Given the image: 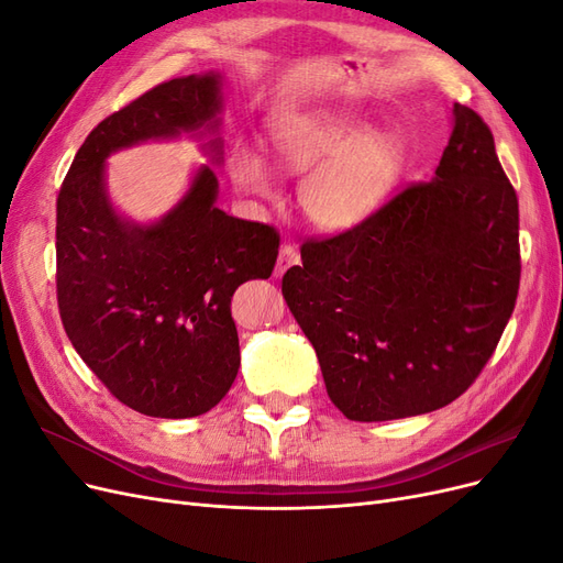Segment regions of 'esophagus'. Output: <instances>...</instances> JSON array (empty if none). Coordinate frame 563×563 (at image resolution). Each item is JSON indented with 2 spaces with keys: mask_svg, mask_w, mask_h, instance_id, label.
<instances>
[{
  "mask_svg": "<svg viewBox=\"0 0 563 563\" xmlns=\"http://www.w3.org/2000/svg\"><path fill=\"white\" fill-rule=\"evenodd\" d=\"M298 258H300V255H298L296 246H291V244H282L279 255H277V265H275V277H282L288 267L298 263Z\"/></svg>",
  "mask_w": 563,
  "mask_h": 563,
  "instance_id": "34e87169",
  "label": "esophagus"
}]
</instances>
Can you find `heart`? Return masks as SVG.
<instances>
[{"instance_id":"b5f03b06","label":"heart","mask_w":563,"mask_h":563,"mask_svg":"<svg viewBox=\"0 0 563 563\" xmlns=\"http://www.w3.org/2000/svg\"><path fill=\"white\" fill-rule=\"evenodd\" d=\"M275 162L305 174L298 199L310 223L323 232H350L368 223L406 174V145L391 133H373L347 110L286 114L269 131ZM230 176L240 190L272 199L277 178L269 164L244 147L232 150Z\"/></svg>"}]
</instances>
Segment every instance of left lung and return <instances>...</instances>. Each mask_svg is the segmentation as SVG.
I'll list each match as a JSON object with an SVG mask.
<instances>
[{
    "mask_svg": "<svg viewBox=\"0 0 563 563\" xmlns=\"http://www.w3.org/2000/svg\"><path fill=\"white\" fill-rule=\"evenodd\" d=\"M430 183L368 223L305 242L282 294L345 418L437 411L479 376L519 291V201L484 119L451 108Z\"/></svg>",
    "mask_w": 563,
    "mask_h": 563,
    "instance_id": "left-lung-1",
    "label": "left lung"
}]
</instances>
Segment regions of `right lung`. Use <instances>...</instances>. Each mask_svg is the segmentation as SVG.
<instances>
[{
  "label": "right lung",
  "instance_id": "add662e5",
  "mask_svg": "<svg viewBox=\"0 0 563 563\" xmlns=\"http://www.w3.org/2000/svg\"><path fill=\"white\" fill-rule=\"evenodd\" d=\"M223 75L176 77L103 119L58 195V308L73 347L112 395L150 418H195L228 395L240 371L230 312L236 286L267 279L275 228L216 207L223 166ZM180 134L200 165L162 219L139 224L114 207L107 157Z\"/></svg>",
  "mask_w": 563,
  "mask_h": 563
}]
</instances>
